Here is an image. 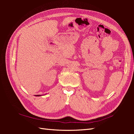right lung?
<instances>
[{"label":"right lung","mask_w":134,"mask_h":134,"mask_svg":"<svg viewBox=\"0 0 134 134\" xmlns=\"http://www.w3.org/2000/svg\"><path fill=\"white\" fill-rule=\"evenodd\" d=\"M42 96H44V95H42ZM35 96H36V97H38V96H41V95H35Z\"/></svg>","instance_id":"1"}]
</instances>
